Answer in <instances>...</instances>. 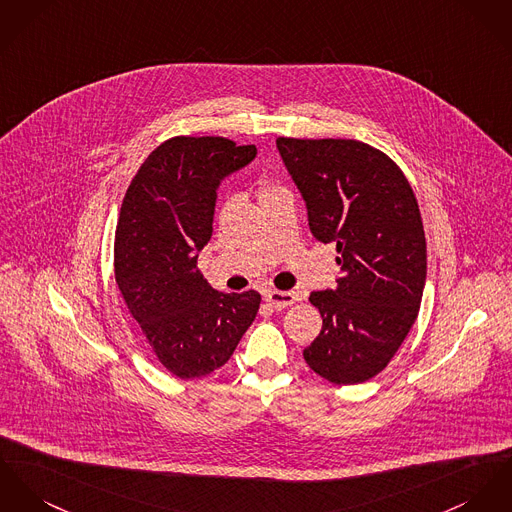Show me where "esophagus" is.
<instances>
[{"label":"esophagus","mask_w":512,"mask_h":512,"mask_svg":"<svg viewBox=\"0 0 512 512\" xmlns=\"http://www.w3.org/2000/svg\"><path fill=\"white\" fill-rule=\"evenodd\" d=\"M265 300L271 308L275 310H284L288 306H292L294 302H298V296L294 292H280V290H269L265 294Z\"/></svg>","instance_id":"34e87169"}]
</instances>
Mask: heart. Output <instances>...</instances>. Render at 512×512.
Wrapping results in <instances>:
<instances>
[{
    "label": "heart",
    "instance_id": "b5f03b06",
    "mask_svg": "<svg viewBox=\"0 0 512 512\" xmlns=\"http://www.w3.org/2000/svg\"><path fill=\"white\" fill-rule=\"evenodd\" d=\"M276 189H280V187H276V185L269 183V181H263V183L259 185V198L271 195V193L276 191ZM228 208H230V202H224V204H222V208H220V216H224V214L228 212Z\"/></svg>",
    "mask_w": 512,
    "mask_h": 512
}]
</instances>
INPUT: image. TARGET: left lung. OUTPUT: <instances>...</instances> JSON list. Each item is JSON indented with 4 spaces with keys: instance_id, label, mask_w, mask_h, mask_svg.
<instances>
[{
    "instance_id": "1",
    "label": "left lung",
    "mask_w": 512,
    "mask_h": 512,
    "mask_svg": "<svg viewBox=\"0 0 512 512\" xmlns=\"http://www.w3.org/2000/svg\"><path fill=\"white\" fill-rule=\"evenodd\" d=\"M276 148L306 200L317 241L337 245L335 290L312 292L323 317L304 349L321 378L351 386L380 374L415 323L427 241L417 198L384 152L341 138H278Z\"/></svg>"
}]
</instances>
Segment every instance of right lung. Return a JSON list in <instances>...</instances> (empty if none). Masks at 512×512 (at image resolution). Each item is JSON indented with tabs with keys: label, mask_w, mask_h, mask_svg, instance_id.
I'll return each instance as SVG.
<instances>
[{
	"label": "right lung",
	"mask_w": 512,
	"mask_h": 512,
	"mask_svg": "<svg viewBox=\"0 0 512 512\" xmlns=\"http://www.w3.org/2000/svg\"><path fill=\"white\" fill-rule=\"evenodd\" d=\"M255 156V146L222 136H175L140 165L120 206V294L159 362L181 380L224 366L259 312V292H218L197 267L220 181Z\"/></svg>",
	"instance_id": "1"
}]
</instances>
